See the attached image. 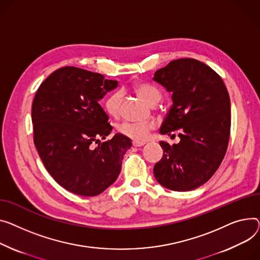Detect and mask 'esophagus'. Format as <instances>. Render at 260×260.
<instances>
[{
	"instance_id": "34e87169",
	"label": "esophagus",
	"mask_w": 260,
	"mask_h": 260,
	"mask_svg": "<svg viewBox=\"0 0 260 260\" xmlns=\"http://www.w3.org/2000/svg\"><path fill=\"white\" fill-rule=\"evenodd\" d=\"M133 146H135V147H141V146H143L144 144H145V142H138V141H133Z\"/></svg>"
}]
</instances>
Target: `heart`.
<instances>
[{
  "label": "heart",
  "instance_id": "b5f03b06",
  "mask_svg": "<svg viewBox=\"0 0 260 260\" xmlns=\"http://www.w3.org/2000/svg\"><path fill=\"white\" fill-rule=\"evenodd\" d=\"M134 91L151 106L158 103L162 97L160 90L148 82H139L135 84ZM121 105H122V94L116 91L107 97L105 101V109L109 115L118 117L121 112ZM154 127L155 124L152 121L138 122V121L126 120L117 125V131L134 141L142 142L146 140L148 134Z\"/></svg>",
  "mask_w": 260,
  "mask_h": 260
}]
</instances>
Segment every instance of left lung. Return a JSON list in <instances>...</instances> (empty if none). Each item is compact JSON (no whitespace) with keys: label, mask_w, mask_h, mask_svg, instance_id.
Listing matches in <instances>:
<instances>
[{"label":"left lung","mask_w":260,"mask_h":260,"mask_svg":"<svg viewBox=\"0 0 260 260\" xmlns=\"http://www.w3.org/2000/svg\"><path fill=\"white\" fill-rule=\"evenodd\" d=\"M153 80L172 92V103L160 128L180 142L160 141L164 153L153 175L174 191H189L208 181L226 154L231 128L230 97L221 77L193 58L170 61Z\"/></svg>","instance_id":"left-lung-1"}]
</instances>
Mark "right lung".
I'll use <instances>...</instances> for the list:
<instances>
[{
	"label": "right lung",
	"instance_id": "add662e5",
	"mask_svg": "<svg viewBox=\"0 0 260 260\" xmlns=\"http://www.w3.org/2000/svg\"><path fill=\"white\" fill-rule=\"evenodd\" d=\"M117 85L99 73L63 67L49 75L34 96V145L52 178L77 196L95 197L110 187L132 146L121 134L107 139L113 126L99 99Z\"/></svg>",
	"mask_w": 260,
	"mask_h": 260
}]
</instances>
